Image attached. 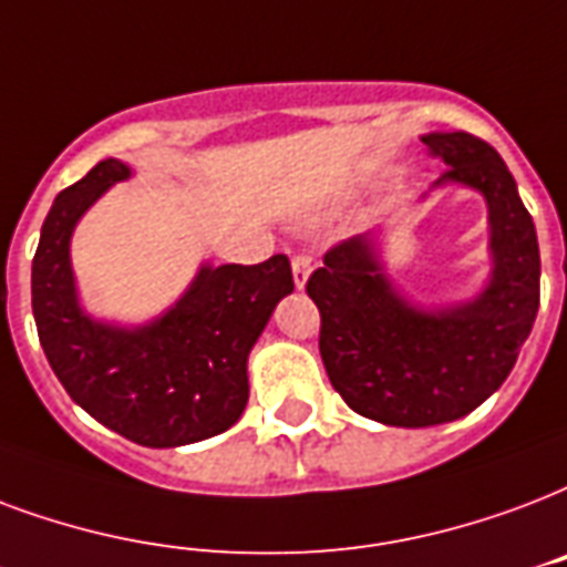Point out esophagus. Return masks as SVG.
<instances>
[{"label":"esophagus","mask_w":567,"mask_h":567,"mask_svg":"<svg viewBox=\"0 0 567 567\" xmlns=\"http://www.w3.org/2000/svg\"><path fill=\"white\" fill-rule=\"evenodd\" d=\"M291 270H293V285H297V288H302V285H306V279H309V274H312V255H306V252L293 255Z\"/></svg>","instance_id":"esophagus-1"}]
</instances>
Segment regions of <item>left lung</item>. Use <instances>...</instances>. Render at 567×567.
Listing matches in <instances>:
<instances>
[{
  "label": "left lung",
  "instance_id": "obj_1",
  "mask_svg": "<svg viewBox=\"0 0 567 567\" xmlns=\"http://www.w3.org/2000/svg\"><path fill=\"white\" fill-rule=\"evenodd\" d=\"M422 142L446 163L434 187L464 184L485 196L494 258L485 291L425 312L392 288L369 235L332 246L306 282L332 389L360 416L395 427L455 422L491 399L529 339L542 297L533 216L503 157L464 130Z\"/></svg>",
  "mask_w": 567,
  "mask_h": 567
}]
</instances>
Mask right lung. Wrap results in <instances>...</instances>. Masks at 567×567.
<instances>
[{"label":"right lung","instance_id":"1","mask_svg":"<svg viewBox=\"0 0 567 567\" xmlns=\"http://www.w3.org/2000/svg\"><path fill=\"white\" fill-rule=\"evenodd\" d=\"M121 159L97 166L55 196L32 258L38 339L76 404L101 425L148 449L216 437L249 401L246 360L276 302L293 291L291 265H205L166 315L145 327H112L82 312L71 270L80 216L118 181Z\"/></svg>","mask_w":567,"mask_h":567}]
</instances>
